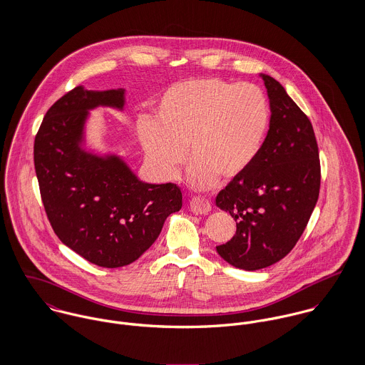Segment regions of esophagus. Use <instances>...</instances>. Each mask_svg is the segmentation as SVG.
Wrapping results in <instances>:
<instances>
[{
	"mask_svg": "<svg viewBox=\"0 0 365 365\" xmlns=\"http://www.w3.org/2000/svg\"><path fill=\"white\" fill-rule=\"evenodd\" d=\"M190 209H191V212H194L195 215H207L210 212V204H209L207 200H204V198H192L191 201H190Z\"/></svg>",
	"mask_w": 365,
	"mask_h": 365,
	"instance_id": "1",
	"label": "esophagus"
}]
</instances>
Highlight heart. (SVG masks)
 Returning <instances> with one entry per match:
<instances>
[{
	"mask_svg": "<svg viewBox=\"0 0 365 365\" xmlns=\"http://www.w3.org/2000/svg\"><path fill=\"white\" fill-rule=\"evenodd\" d=\"M269 126V106L259 87L220 78L188 80L160 98L156 120L145 119L139 139L157 173L177 175L190 152V181L212 188L222 177L245 174L260 155Z\"/></svg>",
	"mask_w": 365,
	"mask_h": 365,
	"instance_id": "1",
	"label": "heart"
}]
</instances>
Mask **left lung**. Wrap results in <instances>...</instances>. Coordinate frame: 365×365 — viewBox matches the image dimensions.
<instances>
[{"label": "left lung", "instance_id": "8db88e82", "mask_svg": "<svg viewBox=\"0 0 365 365\" xmlns=\"http://www.w3.org/2000/svg\"><path fill=\"white\" fill-rule=\"evenodd\" d=\"M269 98V129L260 155L215 200L236 220V235L216 246L230 265L256 271L284 259L302 236L319 197L320 163L312 123L285 88L259 74Z\"/></svg>", "mask_w": 365, "mask_h": 365}]
</instances>
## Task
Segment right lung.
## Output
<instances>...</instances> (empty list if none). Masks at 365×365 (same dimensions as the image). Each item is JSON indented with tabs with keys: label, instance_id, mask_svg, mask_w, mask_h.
<instances>
[{
	"label": "right lung",
	"instance_id": "1",
	"mask_svg": "<svg viewBox=\"0 0 365 365\" xmlns=\"http://www.w3.org/2000/svg\"><path fill=\"white\" fill-rule=\"evenodd\" d=\"M125 88L83 86L46 112L35 138L34 160L42 202L57 237L86 260L116 268L138 260L165 219L182 207L171 182L142 181L116 153L87 146V122L98 106L123 110Z\"/></svg>",
	"mask_w": 365,
	"mask_h": 365
}]
</instances>
